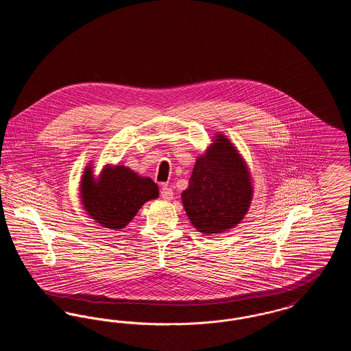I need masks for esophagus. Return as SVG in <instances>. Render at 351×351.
<instances>
[{
	"mask_svg": "<svg viewBox=\"0 0 351 351\" xmlns=\"http://www.w3.org/2000/svg\"><path fill=\"white\" fill-rule=\"evenodd\" d=\"M162 199L166 201L172 200L173 199V189L169 188L167 185H165L162 188Z\"/></svg>",
	"mask_w": 351,
	"mask_h": 351,
	"instance_id": "1",
	"label": "esophagus"
}]
</instances>
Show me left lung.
Returning <instances> with one entry per match:
<instances>
[{"label":"left lung","mask_w":351,"mask_h":351,"mask_svg":"<svg viewBox=\"0 0 351 351\" xmlns=\"http://www.w3.org/2000/svg\"><path fill=\"white\" fill-rule=\"evenodd\" d=\"M252 195L246 160L225 134H215L182 193L191 223L205 235L230 232L247 215Z\"/></svg>","instance_id":"8db88e82"}]
</instances>
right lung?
I'll return each mask as SVG.
<instances>
[{"instance_id": "right-lung-1", "label": "right lung", "mask_w": 351, "mask_h": 351, "mask_svg": "<svg viewBox=\"0 0 351 351\" xmlns=\"http://www.w3.org/2000/svg\"><path fill=\"white\" fill-rule=\"evenodd\" d=\"M79 189L86 215L112 230L128 226L143 204L159 197V186L152 179L123 165H105L95 176L92 163H88Z\"/></svg>"}]
</instances>
